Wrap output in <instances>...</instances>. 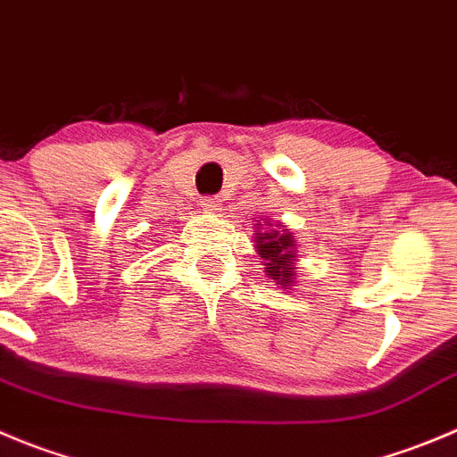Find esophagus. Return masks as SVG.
Here are the masks:
<instances>
[{"mask_svg":"<svg viewBox=\"0 0 457 457\" xmlns=\"http://www.w3.org/2000/svg\"><path fill=\"white\" fill-rule=\"evenodd\" d=\"M199 206L204 208V211H220V199L217 197H204L202 202H199Z\"/></svg>","mask_w":457,"mask_h":457,"instance_id":"1","label":"esophagus"}]
</instances>
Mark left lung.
<instances>
[{
    "instance_id": "left-lung-1",
    "label": "left lung",
    "mask_w": 457,
    "mask_h": 457,
    "mask_svg": "<svg viewBox=\"0 0 457 457\" xmlns=\"http://www.w3.org/2000/svg\"><path fill=\"white\" fill-rule=\"evenodd\" d=\"M260 226L255 224V249L258 255L264 260V271L269 278L282 285L287 289L289 285H294V260H296V245H294V236H291L287 228H271L269 221H264L267 231H260Z\"/></svg>"
}]
</instances>
